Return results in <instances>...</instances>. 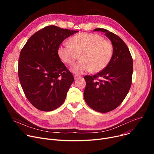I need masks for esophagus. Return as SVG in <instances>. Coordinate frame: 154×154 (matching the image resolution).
Listing matches in <instances>:
<instances>
[{"instance_id": "1", "label": "esophagus", "mask_w": 154, "mask_h": 154, "mask_svg": "<svg viewBox=\"0 0 154 154\" xmlns=\"http://www.w3.org/2000/svg\"><path fill=\"white\" fill-rule=\"evenodd\" d=\"M74 79H79V78L81 77L80 76H79V75H74Z\"/></svg>"}]
</instances>
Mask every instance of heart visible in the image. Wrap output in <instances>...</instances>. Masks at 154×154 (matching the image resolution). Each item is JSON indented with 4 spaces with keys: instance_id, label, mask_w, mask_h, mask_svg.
<instances>
[{
    "instance_id": "1",
    "label": "heart",
    "mask_w": 154,
    "mask_h": 154,
    "mask_svg": "<svg viewBox=\"0 0 154 154\" xmlns=\"http://www.w3.org/2000/svg\"><path fill=\"white\" fill-rule=\"evenodd\" d=\"M69 44L59 46L58 54L66 63L72 65L80 55V60L71 70L77 74L92 71L99 72L106 68L114 55V45L109 40L98 34L82 32L69 40Z\"/></svg>"
}]
</instances>
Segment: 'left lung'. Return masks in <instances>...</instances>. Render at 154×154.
Wrapping results in <instances>:
<instances>
[{
  "label": "left lung",
  "instance_id": "left-lung-1",
  "mask_svg": "<svg viewBox=\"0 0 154 154\" xmlns=\"http://www.w3.org/2000/svg\"><path fill=\"white\" fill-rule=\"evenodd\" d=\"M101 31L114 45V55L108 66L92 76L85 75L84 92L85 102L101 113L112 111L119 106L130 90L133 73V60L128 48L118 35L102 28Z\"/></svg>",
  "mask_w": 154,
  "mask_h": 154
}]
</instances>
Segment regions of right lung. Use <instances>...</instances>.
<instances>
[{"instance_id": "obj_1", "label": "right lung", "mask_w": 154, "mask_h": 154, "mask_svg": "<svg viewBox=\"0 0 154 154\" xmlns=\"http://www.w3.org/2000/svg\"><path fill=\"white\" fill-rule=\"evenodd\" d=\"M77 30L49 26L32 35L20 53L18 75L27 99L48 112L64 102L74 78L58 54L60 44Z\"/></svg>"}]
</instances>
